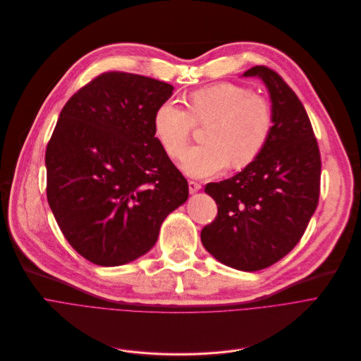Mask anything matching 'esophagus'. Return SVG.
Here are the masks:
<instances>
[{
  "mask_svg": "<svg viewBox=\"0 0 361 361\" xmlns=\"http://www.w3.org/2000/svg\"><path fill=\"white\" fill-rule=\"evenodd\" d=\"M202 188V184L195 181V180H188V190L190 193H196V191H199Z\"/></svg>",
  "mask_w": 361,
  "mask_h": 361,
  "instance_id": "34e87169",
  "label": "esophagus"
}]
</instances>
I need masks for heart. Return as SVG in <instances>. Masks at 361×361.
<instances>
[{"mask_svg": "<svg viewBox=\"0 0 361 361\" xmlns=\"http://www.w3.org/2000/svg\"><path fill=\"white\" fill-rule=\"evenodd\" d=\"M187 110L165 102L154 114V129L162 148L178 158L193 135L195 126H206L204 145L190 148L181 168L191 177H210L231 164L235 170L251 165L266 149L274 129L271 102L250 87L218 82L191 91Z\"/></svg>", "mask_w": 361, "mask_h": 361, "instance_id": "obj_1", "label": "heart"}]
</instances>
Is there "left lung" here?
Wrapping results in <instances>:
<instances>
[{
    "instance_id": "8db88e82",
    "label": "left lung",
    "mask_w": 361,
    "mask_h": 361,
    "mask_svg": "<svg viewBox=\"0 0 361 361\" xmlns=\"http://www.w3.org/2000/svg\"><path fill=\"white\" fill-rule=\"evenodd\" d=\"M244 75L266 82L274 129L257 161L228 180L206 184L218 214L200 238L216 259L257 271L289 254L303 236L319 200L321 154L302 102L277 72L257 65Z\"/></svg>"
}]
</instances>
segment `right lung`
<instances>
[{"mask_svg": "<svg viewBox=\"0 0 361 361\" xmlns=\"http://www.w3.org/2000/svg\"><path fill=\"white\" fill-rule=\"evenodd\" d=\"M174 87L109 71L63 106L47 142L46 196L69 245L97 266L147 254L188 184L155 137L154 114Z\"/></svg>", "mask_w": 361, "mask_h": 361, "instance_id": "1", "label": "right lung"}]
</instances>
